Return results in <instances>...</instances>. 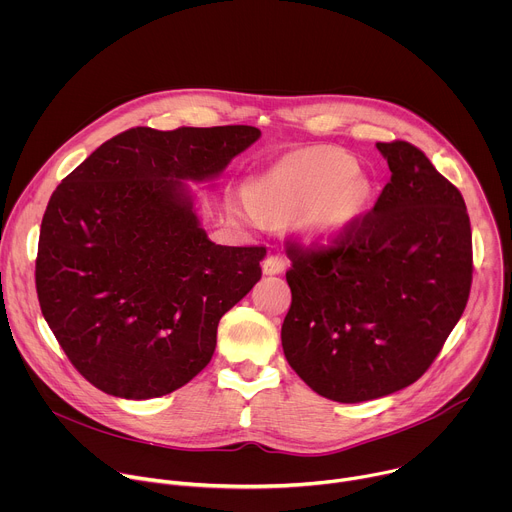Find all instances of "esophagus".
Masks as SVG:
<instances>
[{
	"label": "esophagus",
	"instance_id": "34e87169",
	"mask_svg": "<svg viewBox=\"0 0 512 512\" xmlns=\"http://www.w3.org/2000/svg\"><path fill=\"white\" fill-rule=\"evenodd\" d=\"M287 267V261L285 257L281 255H267L263 259V273L265 275H275V273H283Z\"/></svg>",
	"mask_w": 512,
	"mask_h": 512
}]
</instances>
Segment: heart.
Instances as JSON below:
<instances>
[{"label":"heart","mask_w":512,"mask_h":512,"mask_svg":"<svg viewBox=\"0 0 512 512\" xmlns=\"http://www.w3.org/2000/svg\"><path fill=\"white\" fill-rule=\"evenodd\" d=\"M371 186L356 174V162L330 148L300 150L279 160L251 184L249 200L237 204L253 223L300 218L314 237H336L367 206Z\"/></svg>","instance_id":"1"}]
</instances>
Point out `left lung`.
<instances>
[{"label":"left lung","instance_id":"obj_1","mask_svg":"<svg viewBox=\"0 0 512 512\" xmlns=\"http://www.w3.org/2000/svg\"><path fill=\"white\" fill-rule=\"evenodd\" d=\"M391 180L336 237L287 243L289 367L318 395L358 403L415 383L442 352L472 285L460 190L413 143L379 141Z\"/></svg>","mask_w":512,"mask_h":512}]
</instances>
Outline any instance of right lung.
<instances>
[{
  "label": "right lung",
  "mask_w": 512,
  "mask_h": 512,
  "mask_svg": "<svg viewBox=\"0 0 512 512\" xmlns=\"http://www.w3.org/2000/svg\"><path fill=\"white\" fill-rule=\"evenodd\" d=\"M251 125L131 127L72 170L40 227L36 291L91 385L152 399L210 362L221 318L261 279L265 245L208 241L182 180H206L257 141Z\"/></svg>",
  "instance_id": "obj_1"
}]
</instances>
